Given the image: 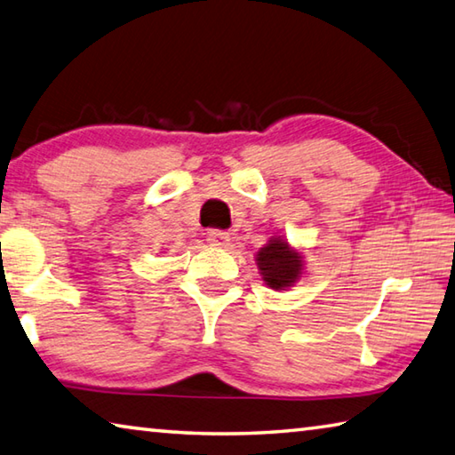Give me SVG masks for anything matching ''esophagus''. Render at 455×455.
Masks as SVG:
<instances>
[{
	"mask_svg": "<svg viewBox=\"0 0 455 455\" xmlns=\"http://www.w3.org/2000/svg\"><path fill=\"white\" fill-rule=\"evenodd\" d=\"M206 241H209L212 246H227L230 241V235L227 233V230L211 228L209 233H206Z\"/></svg>",
	"mask_w": 455,
	"mask_h": 455,
	"instance_id": "esophagus-1",
	"label": "esophagus"
}]
</instances>
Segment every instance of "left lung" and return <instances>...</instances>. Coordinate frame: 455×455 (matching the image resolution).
I'll return each instance as SVG.
<instances>
[{
	"instance_id": "left-lung-1",
	"label": "left lung",
	"mask_w": 455,
	"mask_h": 455,
	"mask_svg": "<svg viewBox=\"0 0 455 455\" xmlns=\"http://www.w3.org/2000/svg\"><path fill=\"white\" fill-rule=\"evenodd\" d=\"M256 260H259L264 283L275 291H284L286 286L294 284L302 268L300 254L280 238H272L267 246H262L256 254Z\"/></svg>"
}]
</instances>
